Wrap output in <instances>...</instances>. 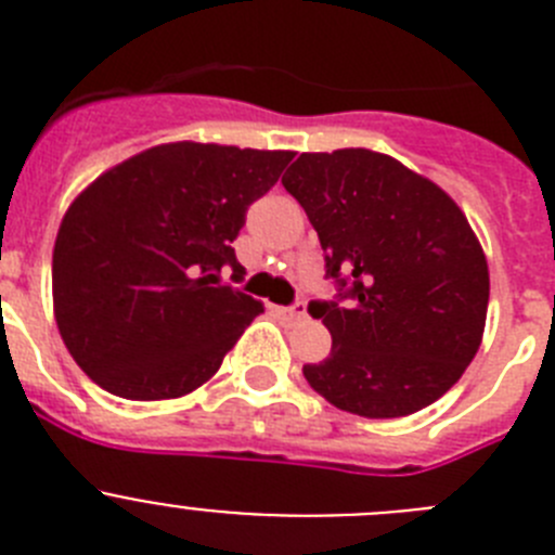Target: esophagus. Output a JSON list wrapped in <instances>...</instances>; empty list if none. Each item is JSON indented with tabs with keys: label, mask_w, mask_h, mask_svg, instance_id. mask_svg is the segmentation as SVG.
<instances>
[{
	"label": "esophagus",
	"mask_w": 555,
	"mask_h": 555,
	"mask_svg": "<svg viewBox=\"0 0 555 555\" xmlns=\"http://www.w3.org/2000/svg\"><path fill=\"white\" fill-rule=\"evenodd\" d=\"M281 313L283 317H286V320H292V322H297V320H306V302H294V306H288V308H281Z\"/></svg>",
	"instance_id": "1"
}]
</instances>
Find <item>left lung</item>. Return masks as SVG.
<instances>
[{"label": "left lung", "instance_id": "obj_1", "mask_svg": "<svg viewBox=\"0 0 555 555\" xmlns=\"http://www.w3.org/2000/svg\"><path fill=\"white\" fill-rule=\"evenodd\" d=\"M283 185L325 249L337 300L308 313L331 356L302 375L336 409L409 416L464 375L483 338L489 267L467 217L428 178L372 150L302 152Z\"/></svg>", "mask_w": 555, "mask_h": 555}]
</instances>
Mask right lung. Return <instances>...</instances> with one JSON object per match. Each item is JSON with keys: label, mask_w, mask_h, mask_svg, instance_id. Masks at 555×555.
<instances>
[{"label": "right lung", "mask_w": 555, "mask_h": 555, "mask_svg": "<svg viewBox=\"0 0 555 555\" xmlns=\"http://www.w3.org/2000/svg\"><path fill=\"white\" fill-rule=\"evenodd\" d=\"M292 158L160 144L107 169L68 205L52 253L55 322L96 386L125 400H169L217 375L263 311L219 286V272L238 269L230 244Z\"/></svg>", "instance_id": "add662e5"}]
</instances>
